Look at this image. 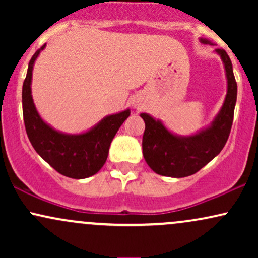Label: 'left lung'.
Returning <instances> with one entry per match:
<instances>
[{
    "label": "left lung",
    "mask_w": 258,
    "mask_h": 258,
    "mask_svg": "<svg viewBox=\"0 0 258 258\" xmlns=\"http://www.w3.org/2000/svg\"><path fill=\"white\" fill-rule=\"evenodd\" d=\"M201 42L209 43V41L201 40ZM216 52L221 55L226 68L228 92L224 104L211 127L191 137H177L168 132L160 121L141 114L146 123L142 141L143 156L149 167L158 174L180 178L197 173L226 146L233 125L238 88L227 52L223 48H217Z\"/></svg>",
    "instance_id": "1"
}]
</instances>
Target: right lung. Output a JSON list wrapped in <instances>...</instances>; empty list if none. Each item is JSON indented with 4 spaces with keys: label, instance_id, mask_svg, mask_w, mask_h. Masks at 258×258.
Masks as SVG:
<instances>
[{
    "label": "right lung",
    "instance_id": "obj_1",
    "mask_svg": "<svg viewBox=\"0 0 258 258\" xmlns=\"http://www.w3.org/2000/svg\"><path fill=\"white\" fill-rule=\"evenodd\" d=\"M43 47L44 44L29 61L28 74L23 84V116L26 135L38 155L57 172L70 178H87L98 172L105 164L112 138L130 116V110L105 117L94 128L82 135H63L51 128L36 111L30 88L32 67Z\"/></svg>",
    "mask_w": 258,
    "mask_h": 258
}]
</instances>
